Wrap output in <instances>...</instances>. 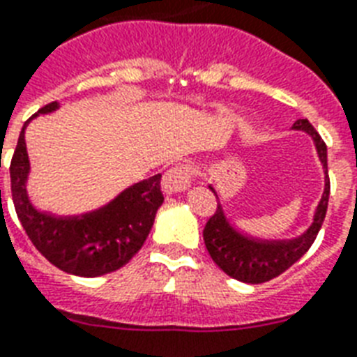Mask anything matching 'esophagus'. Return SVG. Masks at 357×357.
<instances>
[{
    "label": "esophagus",
    "instance_id": "34e87169",
    "mask_svg": "<svg viewBox=\"0 0 357 357\" xmlns=\"http://www.w3.org/2000/svg\"><path fill=\"white\" fill-rule=\"evenodd\" d=\"M193 181V169L186 164L173 165L171 169L165 171L164 178H162V190L164 193H181L188 190V186Z\"/></svg>",
    "mask_w": 357,
    "mask_h": 357
}]
</instances>
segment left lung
<instances>
[{
    "instance_id": "obj_1",
    "label": "left lung",
    "mask_w": 357,
    "mask_h": 357,
    "mask_svg": "<svg viewBox=\"0 0 357 357\" xmlns=\"http://www.w3.org/2000/svg\"><path fill=\"white\" fill-rule=\"evenodd\" d=\"M293 129L306 130L315 142L319 158L324 167V193L319 202L317 212L313 225L307 228L306 234H302L298 239L291 241H256L238 234L225 219L223 208L218 202V210L208 219L206 227L202 230L204 245L212 259L219 265V269L225 271L228 276H232L239 282L247 284H264L276 276H280L295 261L306 255L312 247L319 230L323 227L326 218L328 197H330V176H328V160H326V144L319 132L313 129V125L307 119H298ZM215 193V192H213ZM218 199V197H215Z\"/></svg>"
}]
</instances>
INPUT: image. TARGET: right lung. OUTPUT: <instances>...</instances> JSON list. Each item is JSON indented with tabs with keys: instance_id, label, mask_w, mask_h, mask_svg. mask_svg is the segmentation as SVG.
I'll list each match as a JSON object with an SVG mask.
<instances>
[{
	"instance_id": "obj_1",
	"label": "right lung",
	"mask_w": 357,
	"mask_h": 357,
	"mask_svg": "<svg viewBox=\"0 0 357 357\" xmlns=\"http://www.w3.org/2000/svg\"><path fill=\"white\" fill-rule=\"evenodd\" d=\"M59 102L40 108L53 112ZM36 116V114H34ZM33 116V118H34ZM25 121L10 160V192L18 219L33 245L47 261L77 276H101L118 271L144 247L155 223L156 210L164 202L162 175L134 184L108 206L82 218H53L31 206L25 181L29 158L25 149ZM1 201V192H0Z\"/></svg>"
}]
</instances>
